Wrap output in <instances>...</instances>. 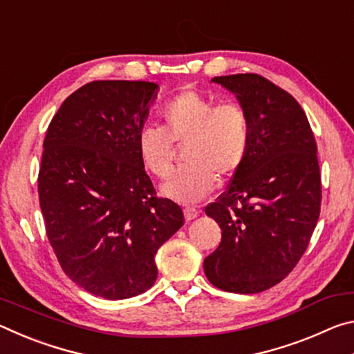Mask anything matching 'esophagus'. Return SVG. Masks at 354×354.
Returning a JSON list of instances; mask_svg holds the SVG:
<instances>
[{
    "instance_id": "esophagus-1",
    "label": "esophagus",
    "mask_w": 354,
    "mask_h": 354,
    "mask_svg": "<svg viewBox=\"0 0 354 354\" xmlns=\"http://www.w3.org/2000/svg\"><path fill=\"white\" fill-rule=\"evenodd\" d=\"M198 211H196V209H194V207H185L184 209V217H185V220L187 221H192V220H195L196 217H198Z\"/></svg>"
}]
</instances>
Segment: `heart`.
Masks as SVG:
<instances>
[{
  "label": "heart",
  "mask_w": 354,
  "mask_h": 354,
  "mask_svg": "<svg viewBox=\"0 0 354 354\" xmlns=\"http://www.w3.org/2000/svg\"><path fill=\"white\" fill-rule=\"evenodd\" d=\"M165 129L143 127L137 149L147 170L158 178L171 173L173 142L185 148V164L162 184L160 192L179 203H196L211 194L217 178H230L241 169L250 145V120L243 107L218 104L200 92L176 95L162 112Z\"/></svg>",
  "instance_id": "b5f03b06"
}]
</instances>
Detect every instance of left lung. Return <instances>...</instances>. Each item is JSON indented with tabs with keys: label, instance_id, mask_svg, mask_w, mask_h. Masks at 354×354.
Wrapping results in <instances>:
<instances>
[{
	"label": "left lung",
	"instance_id": "obj_1",
	"mask_svg": "<svg viewBox=\"0 0 354 354\" xmlns=\"http://www.w3.org/2000/svg\"><path fill=\"white\" fill-rule=\"evenodd\" d=\"M234 93L250 120V145L207 217L221 230L203 267L221 290L257 293L289 274L306 251L320 215L317 145L297 100L254 73L212 77Z\"/></svg>",
	"mask_w": 354,
	"mask_h": 354
}]
</instances>
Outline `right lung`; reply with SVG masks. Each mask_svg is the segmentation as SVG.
<instances>
[{
    "instance_id": "1",
    "label": "right lung",
    "mask_w": 354,
    "mask_h": 354,
    "mask_svg": "<svg viewBox=\"0 0 354 354\" xmlns=\"http://www.w3.org/2000/svg\"><path fill=\"white\" fill-rule=\"evenodd\" d=\"M159 86L93 81L64 101L46 131L39 200L65 274L106 299L147 292L154 256L184 225L176 203L158 198L137 134Z\"/></svg>"
}]
</instances>
